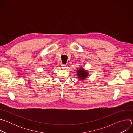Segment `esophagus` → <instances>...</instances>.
I'll return each mask as SVG.
<instances>
[{"instance_id": "obj_1", "label": "esophagus", "mask_w": 133, "mask_h": 133, "mask_svg": "<svg viewBox=\"0 0 133 133\" xmlns=\"http://www.w3.org/2000/svg\"><path fill=\"white\" fill-rule=\"evenodd\" d=\"M61 66H62V68L63 69L65 68L66 67V65H65V64H62Z\"/></svg>"}]
</instances>
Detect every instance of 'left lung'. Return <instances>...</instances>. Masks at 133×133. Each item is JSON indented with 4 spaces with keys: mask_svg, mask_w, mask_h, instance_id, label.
Masks as SVG:
<instances>
[{
    "mask_svg": "<svg viewBox=\"0 0 133 133\" xmlns=\"http://www.w3.org/2000/svg\"><path fill=\"white\" fill-rule=\"evenodd\" d=\"M77 76H78V78L84 80L87 76L88 75V72L86 70L83 69V68H80V69L77 70Z\"/></svg>",
    "mask_w": 133,
    "mask_h": 133,
    "instance_id": "1",
    "label": "left lung"
}]
</instances>
